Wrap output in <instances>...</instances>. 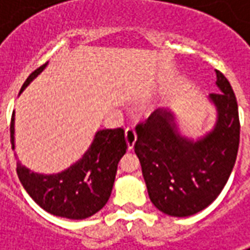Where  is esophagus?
<instances>
[{
    "instance_id": "34e87169",
    "label": "esophagus",
    "mask_w": 250,
    "mask_h": 250,
    "mask_svg": "<svg viewBox=\"0 0 250 250\" xmlns=\"http://www.w3.org/2000/svg\"><path fill=\"white\" fill-rule=\"evenodd\" d=\"M125 141H127L128 148L131 150V148L134 147V145H135V141H136V132L132 125L125 128Z\"/></svg>"
}]
</instances>
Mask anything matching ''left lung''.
I'll return each mask as SVG.
<instances>
[{
  "instance_id": "obj_1",
  "label": "left lung",
  "mask_w": 250,
  "mask_h": 250,
  "mask_svg": "<svg viewBox=\"0 0 250 250\" xmlns=\"http://www.w3.org/2000/svg\"><path fill=\"white\" fill-rule=\"evenodd\" d=\"M210 93L217 108L214 130L197 142L179 135L170 111L157 109L135 127V152L147 191L155 208L174 217H188L208 208L230 177L240 146L236 95L220 71Z\"/></svg>"
}]
</instances>
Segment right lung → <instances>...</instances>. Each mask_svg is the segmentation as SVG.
Listing matches in <instances>:
<instances>
[{"mask_svg": "<svg viewBox=\"0 0 250 250\" xmlns=\"http://www.w3.org/2000/svg\"><path fill=\"white\" fill-rule=\"evenodd\" d=\"M46 66L30 73L21 91ZM10 142L14 148V114L10 122ZM127 150L125 130L107 128L96 132L92 145L73 166L53 175L30 171L17 163V175L26 193L42 209L57 217L83 220L107 204L120 158Z\"/></svg>", "mask_w": 250, "mask_h": 250, "instance_id": "obj_1", "label": "right lung"}]
</instances>
